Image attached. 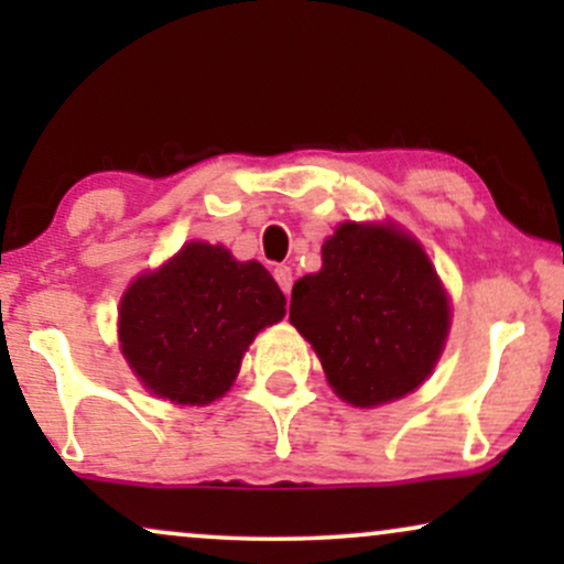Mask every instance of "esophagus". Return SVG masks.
I'll list each match as a JSON object with an SVG mask.
<instances>
[{"label": "esophagus", "instance_id": "obj_1", "mask_svg": "<svg viewBox=\"0 0 564 564\" xmlns=\"http://www.w3.org/2000/svg\"><path fill=\"white\" fill-rule=\"evenodd\" d=\"M273 275H275L278 286L283 289V294H289V291H291V283H294V278H291V268H289V264H275Z\"/></svg>", "mask_w": 564, "mask_h": 564}]
</instances>
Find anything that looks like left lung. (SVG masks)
<instances>
[{"label": "left lung", "instance_id": "left-lung-1", "mask_svg": "<svg viewBox=\"0 0 564 564\" xmlns=\"http://www.w3.org/2000/svg\"><path fill=\"white\" fill-rule=\"evenodd\" d=\"M289 321L334 392L368 408L413 392L435 368L448 300L413 238L345 223L323 243L321 273L294 283Z\"/></svg>", "mask_w": 564, "mask_h": 564}]
</instances>
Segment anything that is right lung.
Masks as SVG:
<instances>
[{
    "label": "right lung",
    "mask_w": 564,
    "mask_h": 564,
    "mask_svg": "<svg viewBox=\"0 0 564 564\" xmlns=\"http://www.w3.org/2000/svg\"><path fill=\"white\" fill-rule=\"evenodd\" d=\"M286 315V296L260 262L187 243L159 273L140 275L119 307L124 358L172 403L204 405L236 379L257 332Z\"/></svg>",
    "instance_id": "add662e5"
}]
</instances>
